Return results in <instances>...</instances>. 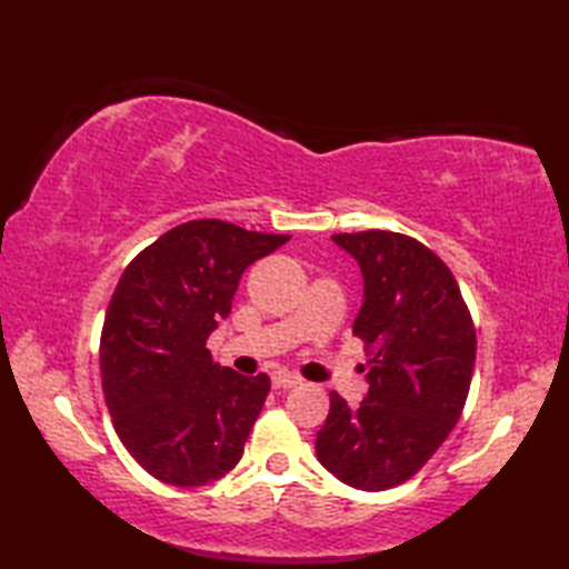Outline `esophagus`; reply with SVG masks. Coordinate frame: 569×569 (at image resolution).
<instances>
[{
  "mask_svg": "<svg viewBox=\"0 0 569 569\" xmlns=\"http://www.w3.org/2000/svg\"><path fill=\"white\" fill-rule=\"evenodd\" d=\"M300 381V377H296V373H291V371H273V377H271V383H273V389H293V386H298Z\"/></svg>",
  "mask_w": 569,
  "mask_h": 569,
  "instance_id": "esophagus-1",
  "label": "esophagus"
}]
</instances>
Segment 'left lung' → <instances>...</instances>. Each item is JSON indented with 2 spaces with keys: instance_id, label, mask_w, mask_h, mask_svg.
<instances>
[{
  "instance_id": "left-lung-1",
  "label": "left lung",
  "mask_w": 569,
  "mask_h": 569,
  "mask_svg": "<svg viewBox=\"0 0 569 569\" xmlns=\"http://www.w3.org/2000/svg\"><path fill=\"white\" fill-rule=\"evenodd\" d=\"M332 241L359 263L355 335L373 359L359 406L330 393L316 452L345 485L383 491L413 477L457 426L477 335L452 271L420 241L381 229Z\"/></svg>"
}]
</instances>
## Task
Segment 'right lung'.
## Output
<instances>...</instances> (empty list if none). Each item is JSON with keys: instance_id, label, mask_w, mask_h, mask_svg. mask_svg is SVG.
<instances>
[{"instance_id": "obj_1", "label": "right lung", "mask_w": 569, "mask_h": 569, "mask_svg": "<svg viewBox=\"0 0 569 569\" xmlns=\"http://www.w3.org/2000/svg\"><path fill=\"white\" fill-rule=\"evenodd\" d=\"M286 241L196 220L161 234L119 278L100 342L104 401L119 440L166 485H210L244 452L271 381L214 365L204 342L232 310L241 273Z\"/></svg>"}]
</instances>
